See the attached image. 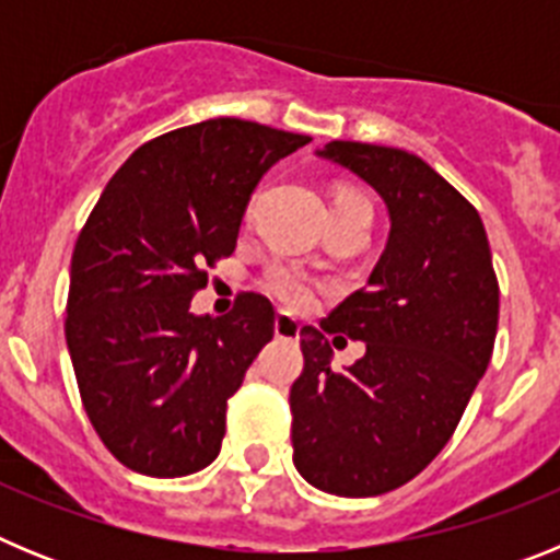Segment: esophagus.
Listing matches in <instances>:
<instances>
[{
  "label": "esophagus",
  "instance_id": "1",
  "mask_svg": "<svg viewBox=\"0 0 560 560\" xmlns=\"http://www.w3.org/2000/svg\"><path fill=\"white\" fill-rule=\"evenodd\" d=\"M275 336L277 339H300V323H296L291 314H280L275 316Z\"/></svg>",
  "mask_w": 560,
  "mask_h": 560
}]
</instances>
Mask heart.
Instances as JSON below:
<instances>
[{
  "mask_svg": "<svg viewBox=\"0 0 560 560\" xmlns=\"http://www.w3.org/2000/svg\"><path fill=\"white\" fill-rule=\"evenodd\" d=\"M350 199H361V196L350 190H341L334 196V201ZM334 201H330V205H334ZM264 285L271 296H277L280 303L291 305V308H308L316 300V291H319V283H316L314 277L305 275V271L296 269V266H271L264 277Z\"/></svg>",
  "mask_w": 560,
  "mask_h": 560,
  "instance_id": "1",
  "label": "heart"
}]
</instances>
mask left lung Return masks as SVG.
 Returning a JSON list of instances; mask_svg holds the SVG:
<instances>
[{
  "mask_svg": "<svg viewBox=\"0 0 560 560\" xmlns=\"http://www.w3.org/2000/svg\"><path fill=\"white\" fill-rule=\"evenodd\" d=\"M319 153L375 187L393 226L368 285L319 330H300L291 446L296 471L319 491L378 497L452 440L491 361L499 283L479 212L420 156L350 140ZM325 332L368 340L369 350L339 374Z\"/></svg>",
  "mask_w": 560,
  "mask_h": 560,
  "instance_id": "1",
  "label": "left lung"
}]
</instances>
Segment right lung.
I'll return each mask as SVG.
<instances>
[{
	"instance_id": "right-lung-1",
	"label": "right lung",
	"mask_w": 560,
	"mask_h": 560,
	"mask_svg": "<svg viewBox=\"0 0 560 560\" xmlns=\"http://www.w3.org/2000/svg\"><path fill=\"white\" fill-rule=\"evenodd\" d=\"M308 142L237 117L176 128L137 148L89 212L63 328L83 409L131 471L187 477L219 457L275 308L244 291L226 316H192L190 300L235 252L260 176Z\"/></svg>"
}]
</instances>
